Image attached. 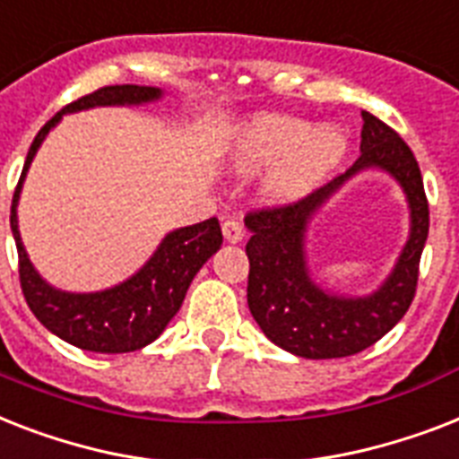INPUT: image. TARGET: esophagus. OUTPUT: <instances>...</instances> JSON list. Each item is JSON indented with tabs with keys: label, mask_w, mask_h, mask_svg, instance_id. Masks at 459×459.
I'll use <instances>...</instances> for the list:
<instances>
[{
	"label": "esophagus",
	"mask_w": 459,
	"mask_h": 459,
	"mask_svg": "<svg viewBox=\"0 0 459 459\" xmlns=\"http://www.w3.org/2000/svg\"><path fill=\"white\" fill-rule=\"evenodd\" d=\"M222 237H225V241H230V244H239V241L244 239V225H241L237 218H227L225 222H222Z\"/></svg>",
	"instance_id": "obj_1"
}]
</instances>
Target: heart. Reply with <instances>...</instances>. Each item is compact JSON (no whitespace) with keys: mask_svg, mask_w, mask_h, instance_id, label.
Masks as SVG:
<instances>
[{"mask_svg":"<svg viewBox=\"0 0 459 459\" xmlns=\"http://www.w3.org/2000/svg\"><path fill=\"white\" fill-rule=\"evenodd\" d=\"M348 152L346 132L339 126L310 127L307 120L258 113L234 132L230 170L253 178L273 168L260 185V199L284 206L315 192L332 175Z\"/></svg>","mask_w":459,"mask_h":459,"instance_id":"heart-1","label":"heart"}]
</instances>
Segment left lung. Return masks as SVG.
Returning a JSON list of instances; mask_svg holds the SVG:
<instances>
[{
  "mask_svg": "<svg viewBox=\"0 0 459 459\" xmlns=\"http://www.w3.org/2000/svg\"><path fill=\"white\" fill-rule=\"evenodd\" d=\"M384 171L402 186L411 212L409 239L392 273L369 294H341L316 281L307 232L329 200L362 171ZM248 310L267 339L307 360L348 358L369 348L408 313L429 237L421 172L408 144L386 123L362 111L360 159L299 204L248 212Z\"/></svg>",
  "mask_w": 459,
  "mask_h": 459,
  "instance_id": "8db88e82",
  "label": "left lung"
}]
</instances>
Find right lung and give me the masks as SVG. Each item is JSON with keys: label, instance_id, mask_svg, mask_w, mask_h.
Returning a JSON list of instances; mask_svg holds the SVG:
<instances>
[{"label": "right lung", "instance_id": "right-lung-1", "mask_svg": "<svg viewBox=\"0 0 459 459\" xmlns=\"http://www.w3.org/2000/svg\"><path fill=\"white\" fill-rule=\"evenodd\" d=\"M163 97L166 91L160 87L116 84V87L91 91L87 97L61 108L38 132L25 159L16 194H13L11 232L16 239L18 265H21L18 273H21L25 300L32 315L54 336L91 353H132L159 339L182 307L186 289L196 273L211 260L212 253H218L222 247L218 218L168 232L144 265L113 287L99 289V291H65L49 284L38 273V267L32 265L21 239V230H18V201H21L32 159L38 156L47 134L61 123L64 116L90 111V108H104V106L137 108V106L156 104Z\"/></svg>", "mask_w": 459, "mask_h": 459}]
</instances>
